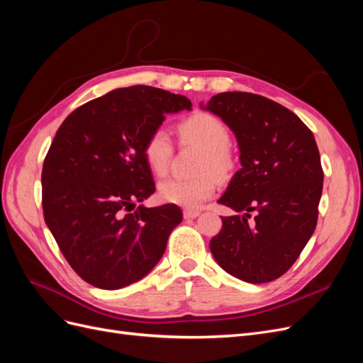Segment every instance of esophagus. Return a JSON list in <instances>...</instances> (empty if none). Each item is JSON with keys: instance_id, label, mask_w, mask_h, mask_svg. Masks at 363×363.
<instances>
[{"instance_id": "obj_1", "label": "esophagus", "mask_w": 363, "mask_h": 363, "mask_svg": "<svg viewBox=\"0 0 363 363\" xmlns=\"http://www.w3.org/2000/svg\"><path fill=\"white\" fill-rule=\"evenodd\" d=\"M200 215V211H194V208H184L183 216L184 219H194Z\"/></svg>"}]
</instances>
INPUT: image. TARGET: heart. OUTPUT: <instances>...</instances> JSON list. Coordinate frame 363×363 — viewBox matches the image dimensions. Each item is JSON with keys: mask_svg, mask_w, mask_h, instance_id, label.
I'll return each mask as SVG.
<instances>
[{"mask_svg": "<svg viewBox=\"0 0 363 363\" xmlns=\"http://www.w3.org/2000/svg\"><path fill=\"white\" fill-rule=\"evenodd\" d=\"M179 135L184 144L203 150L196 162V177L168 179L159 184V199L168 204L196 208L216 192V179L227 180L235 169V157L230 151V133L221 119L196 112L179 124ZM144 159L152 174L164 175L172 157V140L163 127L152 130L144 142Z\"/></svg>", "mask_w": 363, "mask_h": 363, "instance_id": "b5f03b06", "label": "heart"}]
</instances>
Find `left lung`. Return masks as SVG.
Here are the masks:
<instances>
[{
	"mask_svg": "<svg viewBox=\"0 0 363 363\" xmlns=\"http://www.w3.org/2000/svg\"><path fill=\"white\" fill-rule=\"evenodd\" d=\"M206 108L232 128L242 164L218 201L240 215L221 216L211 251L236 279L272 281L300 257L318 223L324 172L315 138L289 108L257 94H218Z\"/></svg>",
	"mask_w": 363,
	"mask_h": 363,
	"instance_id": "left-lung-1",
	"label": "left lung"
}]
</instances>
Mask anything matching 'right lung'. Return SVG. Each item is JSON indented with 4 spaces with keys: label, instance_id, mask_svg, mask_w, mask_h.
Wrapping results in <instances>:
<instances>
[{
    "label": "right lung",
    "instance_id": "add662e5",
    "mask_svg": "<svg viewBox=\"0 0 363 363\" xmlns=\"http://www.w3.org/2000/svg\"><path fill=\"white\" fill-rule=\"evenodd\" d=\"M183 95L151 86L115 89L77 107L59 127L42 168L43 218L71 268L95 288L145 277L182 223L179 206L135 208L155 194L144 142Z\"/></svg>",
    "mask_w": 363,
    "mask_h": 363
}]
</instances>
